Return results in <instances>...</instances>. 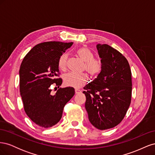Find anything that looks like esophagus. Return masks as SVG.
Returning <instances> with one entry per match:
<instances>
[{
  "label": "esophagus",
  "mask_w": 155,
  "mask_h": 155,
  "mask_svg": "<svg viewBox=\"0 0 155 155\" xmlns=\"http://www.w3.org/2000/svg\"><path fill=\"white\" fill-rule=\"evenodd\" d=\"M75 92H76V94H79V93L81 92V90L76 88V89H75Z\"/></svg>",
  "instance_id": "1"
}]
</instances>
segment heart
I'll return each instance as SVG.
<instances>
[{
	"mask_svg": "<svg viewBox=\"0 0 155 155\" xmlns=\"http://www.w3.org/2000/svg\"><path fill=\"white\" fill-rule=\"evenodd\" d=\"M77 54L83 61V69L92 77H96L99 75L103 70L104 64L101 58L94 57L92 51L88 48H81L77 51ZM68 55L63 54L60 56L58 61L59 68L61 70H65L67 67ZM65 85L68 87L78 88L85 84L88 80V76L85 73L78 74L69 72L63 77Z\"/></svg>",
	"mask_w": 155,
	"mask_h": 155,
	"instance_id": "heart-1",
	"label": "heart"
}]
</instances>
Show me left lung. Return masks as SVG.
Instances as JSON below:
<instances>
[{"mask_svg":"<svg viewBox=\"0 0 155 155\" xmlns=\"http://www.w3.org/2000/svg\"><path fill=\"white\" fill-rule=\"evenodd\" d=\"M96 47L104 67L83 93L90 122L105 130L118 125L125 117L131 101L132 78L127 60L120 51L106 44Z\"/></svg>","mask_w":155,"mask_h":155,"instance_id":"8db88e82","label":"left lung"}]
</instances>
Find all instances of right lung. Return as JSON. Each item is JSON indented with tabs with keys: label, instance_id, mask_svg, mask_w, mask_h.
Listing matches in <instances>:
<instances>
[{
	"label": "right lung",
	"instance_id": "obj_1",
	"mask_svg": "<svg viewBox=\"0 0 155 155\" xmlns=\"http://www.w3.org/2000/svg\"><path fill=\"white\" fill-rule=\"evenodd\" d=\"M73 43L48 41L39 43L23 59L19 70L20 92L25 111L30 120L41 127L57 124L64 105L74 96L73 87L59 88L62 79L59 76L58 61ZM56 86V94L51 87Z\"/></svg>",
	"mask_w": 155,
	"mask_h": 155
}]
</instances>
